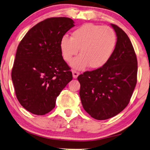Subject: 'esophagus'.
Segmentation results:
<instances>
[{"label":"esophagus","instance_id":"obj_1","mask_svg":"<svg viewBox=\"0 0 150 150\" xmlns=\"http://www.w3.org/2000/svg\"><path fill=\"white\" fill-rule=\"evenodd\" d=\"M79 74H80V73L78 72H77V71L72 70V76H73V78H76L78 76V75H79Z\"/></svg>","mask_w":150,"mask_h":150}]
</instances>
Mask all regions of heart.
<instances>
[{
	"label": "heart",
	"mask_w": 150,
	"mask_h": 150,
	"mask_svg": "<svg viewBox=\"0 0 150 150\" xmlns=\"http://www.w3.org/2000/svg\"><path fill=\"white\" fill-rule=\"evenodd\" d=\"M116 44V34L111 28L88 23L74 30L71 38L63 36L60 48L66 62H70L80 49V54L74 59L70 65L81 70L87 66L90 68L104 66L112 56Z\"/></svg>",
	"instance_id": "1"
}]
</instances>
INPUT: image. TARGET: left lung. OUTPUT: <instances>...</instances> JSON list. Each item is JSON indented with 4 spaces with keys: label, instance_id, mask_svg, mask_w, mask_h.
I'll return each mask as SVG.
<instances>
[{
    "label": "left lung",
    "instance_id": "left-lung-1",
    "mask_svg": "<svg viewBox=\"0 0 150 150\" xmlns=\"http://www.w3.org/2000/svg\"><path fill=\"white\" fill-rule=\"evenodd\" d=\"M114 52L102 67L78 76L82 106L93 118L107 120L121 112L129 102L137 82V62L130 40L115 24Z\"/></svg>",
    "mask_w": 150,
    "mask_h": 150
}]
</instances>
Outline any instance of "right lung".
<instances>
[{
    "instance_id": "right-lung-1",
    "label": "right lung",
    "mask_w": 150,
    "mask_h": 150,
    "mask_svg": "<svg viewBox=\"0 0 150 150\" xmlns=\"http://www.w3.org/2000/svg\"><path fill=\"white\" fill-rule=\"evenodd\" d=\"M74 24L66 17L47 18L30 28L18 46L12 80L20 104L32 114L50 112L56 98L72 80L60 41Z\"/></svg>"
}]
</instances>
